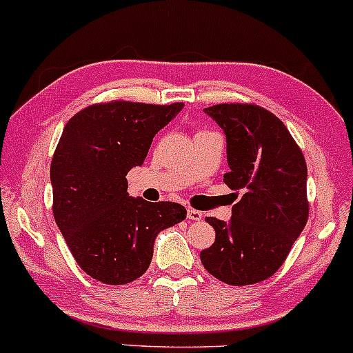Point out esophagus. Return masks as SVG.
<instances>
[{
    "instance_id": "obj_1",
    "label": "esophagus",
    "mask_w": 353,
    "mask_h": 353,
    "mask_svg": "<svg viewBox=\"0 0 353 353\" xmlns=\"http://www.w3.org/2000/svg\"><path fill=\"white\" fill-rule=\"evenodd\" d=\"M187 217L190 221H201L203 217V212H201V210H195V209H188L187 210Z\"/></svg>"
}]
</instances>
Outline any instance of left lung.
Wrapping results in <instances>:
<instances>
[{
    "mask_svg": "<svg viewBox=\"0 0 353 353\" xmlns=\"http://www.w3.org/2000/svg\"><path fill=\"white\" fill-rule=\"evenodd\" d=\"M203 112L226 136L224 181L243 195L228 223L205 219L216 241L201 261L221 282L256 284L281 268L306 226V161L281 119L265 108L221 103Z\"/></svg>",
    "mask_w": 353,
    "mask_h": 353,
    "instance_id": "8db88e82",
    "label": "left lung"
}]
</instances>
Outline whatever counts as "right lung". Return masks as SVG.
Listing matches in <instances>:
<instances>
[{
  "mask_svg": "<svg viewBox=\"0 0 353 353\" xmlns=\"http://www.w3.org/2000/svg\"><path fill=\"white\" fill-rule=\"evenodd\" d=\"M181 108L112 101L86 107L64 127L50 163L54 219L79 267L98 282L139 279L151 263L156 236L187 217L176 202L130 197L125 180Z\"/></svg>",
  "mask_w": 353,
  "mask_h": 353,
  "instance_id": "add662e5",
  "label": "right lung"
}]
</instances>
